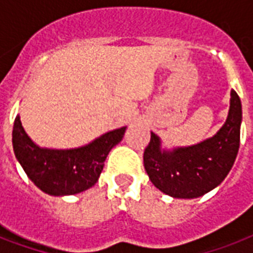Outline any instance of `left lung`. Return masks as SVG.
Here are the masks:
<instances>
[{
	"instance_id": "left-lung-1",
	"label": "left lung",
	"mask_w": 253,
	"mask_h": 253,
	"mask_svg": "<svg viewBox=\"0 0 253 253\" xmlns=\"http://www.w3.org/2000/svg\"><path fill=\"white\" fill-rule=\"evenodd\" d=\"M242 102L231 90L230 111L222 128L212 138L185 148L160 150L154 132L143 162L152 184L174 198H197L222 182L234 166L240 143Z\"/></svg>"
}]
</instances>
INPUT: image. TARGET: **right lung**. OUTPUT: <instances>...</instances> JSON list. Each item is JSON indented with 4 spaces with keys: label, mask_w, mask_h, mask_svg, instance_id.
Wrapping results in <instances>:
<instances>
[{
    "label": "right lung",
    "mask_w": 253,
    "mask_h": 253,
    "mask_svg": "<svg viewBox=\"0 0 253 253\" xmlns=\"http://www.w3.org/2000/svg\"><path fill=\"white\" fill-rule=\"evenodd\" d=\"M126 127L113 130L85 147L75 150H47L38 147L14 121L13 148L29 178L51 196L84 192L97 182L110 150L122 140Z\"/></svg>",
    "instance_id": "obj_1"
}]
</instances>
